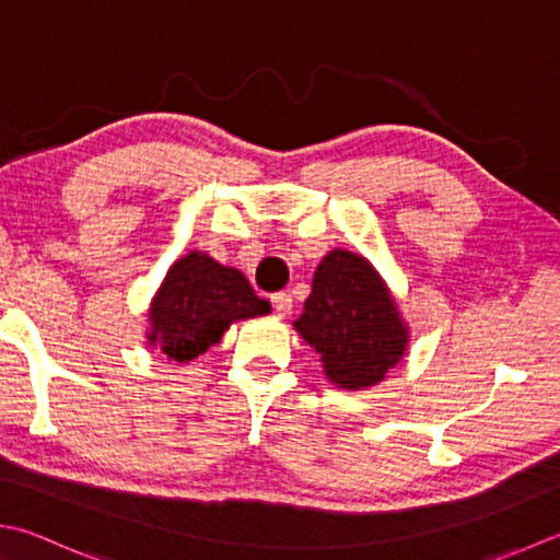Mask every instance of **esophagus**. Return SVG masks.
<instances>
[{
	"mask_svg": "<svg viewBox=\"0 0 560 560\" xmlns=\"http://www.w3.org/2000/svg\"><path fill=\"white\" fill-rule=\"evenodd\" d=\"M271 305H273V311H277V315H289V313H291V305H293V301H291V295H289V293L279 291V293H273V295H271Z\"/></svg>",
	"mask_w": 560,
	"mask_h": 560,
	"instance_id": "34e87169",
	"label": "esophagus"
}]
</instances>
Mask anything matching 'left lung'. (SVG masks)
I'll list each match as a JSON object with an SVG mask.
<instances>
[{
    "label": "left lung",
    "instance_id": "8db88e82",
    "mask_svg": "<svg viewBox=\"0 0 560 560\" xmlns=\"http://www.w3.org/2000/svg\"><path fill=\"white\" fill-rule=\"evenodd\" d=\"M293 325L320 352L325 376L342 388L376 386L408 345L381 277L347 249H332L320 261L305 311Z\"/></svg>",
    "mask_w": 560,
    "mask_h": 560
}]
</instances>
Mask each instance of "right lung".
Masks as SVG:
<instances>
[{"label":"right lung","mask_w":560,"mask_h":560,"mask_svg":"<svg viewBox=\"0 0 560 560\" xmlns=\"http://www.w3.org/2000/svg\"><path fill=\"white\" fill-rule=\"evenodd\" d=\"M269 301L259 299L237 269L221 267L203 252L174 261L150 305V345L177 364L221 342L233 320L267 315Z\"/></svg>","instance_id":"right-lung-1"}]
</instances>
